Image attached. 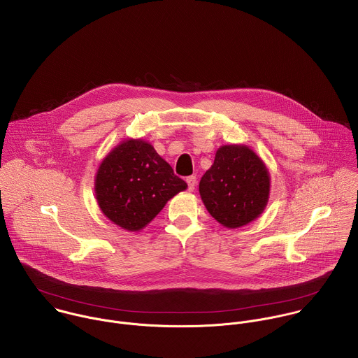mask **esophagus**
<instances>
[{
	"label": "esophagus",
	"instance_id": "34e87169",
	"mask_svg": "<svg viewBox=\"0 0 358 358\" xmlns=\"http://www.w3.org/2000/svg\"><path fill=\"white\" fill-rule=\"evenodd\" d=\"M186 183H187V187H189V192H193L194 187H196V183H197V178L194 175L186 178Z\"/></svg>",
	"mask_w": 358,
	"mask_h": 358
}]
</instances>
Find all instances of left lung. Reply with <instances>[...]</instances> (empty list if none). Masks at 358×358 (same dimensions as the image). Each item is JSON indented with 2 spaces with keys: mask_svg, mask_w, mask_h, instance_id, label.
Returning <instances> with one entry per match:
<instances>
[{
  "mask_svg": "<svg viewBox=\"0 0 358 358\" xmlns=\"http://www.w3.org/2000/svg\"><path fill=\"white\" fill-rule=\"evenodd\" d=\"M199 192L214 220L229 229L255 221L270 196V173L248 145H221L211 168L203 175Z\"/></svg>",
  "mask_w": 358,
  "mask_h": 358,
  "instance_id": "left-lung-1",
  "label": "left lung"
}]
</instances>
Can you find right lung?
I'll list each match as a JSON object with an SVG mask.
<instances>
[{"instance_id":"right-lung-1","label":"right lung","mask_w":358,"mask_h":358,"mask_svg":"<svg viewBox=\"0 0 358 358\" xmlns=\"http://www.w3.org/2000/svg\"><path fill=\"white\" fill-rule=\"evenodd\" d=\"M187 189L185 180L141 138L119 143L101 162L95 196L102 213L120 228L138 232Z\"/></svg>"}]
</instances>
